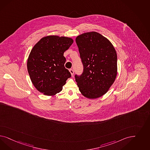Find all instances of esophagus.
Listing matches in <instances>:
<instances>
[{"label":"esophagus","instance_id":"1","mask_svg":"<svg viewBox=\"0 0 150 150\" xmlns=\"http://www.w3.org/2000/svg\"><path fill=\"white\" fill-rule=\"evenodd\" d=\"M70 72L71 73V75L73 76L74 75V70H72V69H70Z\"/></svg>","mask_w":150,"mask_h":150}]
</instances>
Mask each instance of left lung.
I'll use <instances>...</instances> for the list:
<instances>
[{"mask_svg":"<svg viewBox=\"0 0 150 150\" xmlns=\"http://www.w3.org/2000/svg\"><path fill=\"white\" fill-rule=\"evenodd\" d=\"M83 72L75 75L81 93L96 98L106 93L117 75V54L108 39L97 32L85 33L76 38Z\"/></svg>","mask_w":150,"mask_h":150,"instance_id":"left-lung-1","label":"left lung"}]
</instances>
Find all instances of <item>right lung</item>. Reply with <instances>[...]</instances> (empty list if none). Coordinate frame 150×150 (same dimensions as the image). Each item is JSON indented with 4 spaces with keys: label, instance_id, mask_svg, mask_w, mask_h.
Returning <instances> with one entry per match:
<instances>
[{
    "label": "right lung",
    "instance_id": "1",
    "mask_svg": "<svg viewBox=\"0 0 150 150\" xmlns=\"http://www.w3.org/2000/svg\"><path fill=\"white\" fill-rule=\"evenodd\" d=\"M73 43L71 38L58 36L42 38L32 49L27 68L31 82L45 95L60 92L71 74L64 67V52Z\"/></svg>",
    "mask_w": 150,
    "mask_h": 150
}]
</instances>
